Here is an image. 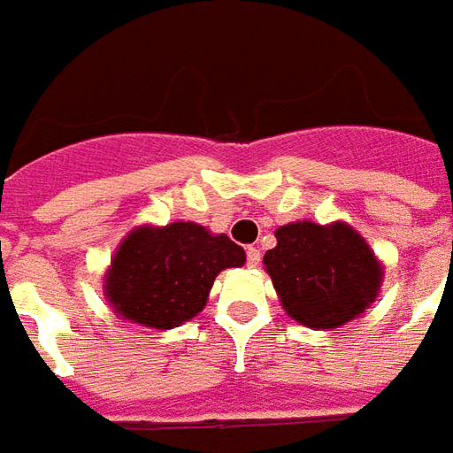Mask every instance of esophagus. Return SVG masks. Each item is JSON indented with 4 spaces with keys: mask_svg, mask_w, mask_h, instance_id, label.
Returning <instances> with one entry per match:
<instances>
[{
    "mask_svg": "<svg viewBox=\"0 0 453 453\" xmlns=\"http://www.w3.org/2000/svg\"><path fill=\"white\" fill-rule=\"evenodd\" d=\"M246 263H249L251 268H256V265L261 263V251H258L256 246H249V249H246Z\"/></svg>",
    "mask_w": 453,
    "mask_h": 453,
    "instance_id": "obj_1",
    "label": "esophagus"
}]
</instances>
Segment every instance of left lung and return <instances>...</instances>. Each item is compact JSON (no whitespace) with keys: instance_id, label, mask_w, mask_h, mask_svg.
Here are the masks:
<instances>
[{"instance_id":"1","label":"left lung","mask_w":453,"mask_h":453,"mask_svg":"<svg viewBox=\"0 0 453 453\" xmlns=\"http://www.w3.org/2000/svg\"><path fill=\"white\" fill-rule=\"evenodd\" d=\"M265 251L285 312L312 329H336L364 312L380 288V265L368 243L346 224H288Z\"/></svg>"}]
</instances>
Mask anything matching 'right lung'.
I'll return each instance as SVG.
<instances>
[{"instance_id":"1","label":"right lung","mask_w":453,"mask_h":453,"mask_svg":"<svg viewBox=\"0 0 453 453\" xmlns=\"http://www.w3.org/2000/svg\"><path fill=\"white\" fill-rule=\"evenodd\" d=\"M243 261L239 243L224 234L214 236L200 224L143 226L119 246L104 293L124 319L173 329L202 312L217 273L239 268Z\"/></svg>"}]
</instances>
